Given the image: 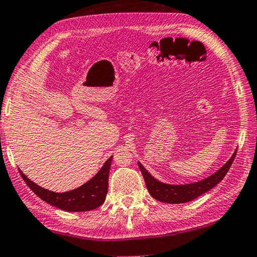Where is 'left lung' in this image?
<instances>
[{
  "label": "left lung",
  "mask_w": 257,
  "mask_h": 257,
  "mask_svg": "<svg viewBox=\"0 0 257 257\" xmlns=\"http://www.w3.org/2000/svg\"><path fill=\"white\" fill-rule=\"evenodd\" d=\"M236 151L232 154L226 163H225L222 168L217 170L215 173H212L211 176L207 177L202 180L195 181V183H189V184H167L163 181H160L156 179L155 177H153L147 170L145 169L140 162H138L139 169L144 176L146 186L154 199L164 203H186L189 201L196 199L200 195L204 194V193L210 191L211 188H214L217 184L220 183L223 178L226 175L228 170H230L232 163H233L234 157H235Z\"/></svg>",
  "instance_id": "left-lung-1"
}]
</instances>
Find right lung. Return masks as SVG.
I'll list each match as a JSON object with an SVG mask.
<instances>
[{"label":"right lung","mask_w":257,"mask_h":257,"mask_svg":"<svg viewBox=\"0 0 257 257\" xmlns=\"http://www.w3.org/2000/svg\"><path fill=\"white\" fill-rule=\"evenodd\" d=\"M112 156L105 161V163L102 165V168L98 170L96 175L87 183L81 185L80 187L72 189V191L64 193H56L43 188L27 178L21 170H19V173H21L22 178L27 186L32 189L41 200L49 203L50 206L72 212L89 211L98 208L105 201L106 193H108L109 171Z\"/></svg>","instance_id":"right-lung-1"}]
</instances>
